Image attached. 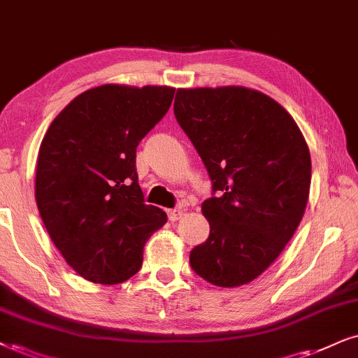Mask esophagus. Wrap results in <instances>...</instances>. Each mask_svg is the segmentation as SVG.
<instances>
[{
    "label": "esophagus",
    "instance_id": "obj_1",
    "mask_svg": "<svg viewBox=\"0 0 358 358\" xmlns=\"http://www.w3.org/2000/svg\"><path fill=\"white\" fill-rule=\"evenodd\" d=\"M167 215H169L171 222H176V220L182 217V209H171L169 213H167Z\"/></svg>",
    "mask_w": 358,
    "mask_h": 358
}]
</instances>
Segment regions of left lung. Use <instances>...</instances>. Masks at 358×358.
I'll list each match as a JSON object with an SVG mask.
<instances>
[{
	"mask_svg": "<svg viewBox=\"0 0 358 358\" xmlns=\"http://www.w3.org/2000/svg\"><path fill=\"white\" fill-rule=\"evenodd\" d=\"M174 114L217 194L202 202L210 232L191 250L192 271L217 287L249 284L279 257L306 213L308 145L277 101L249 87L178 90Z\"/></svg>",
	"mask_w": 358,
	"mask_h": 358,
	"instance_id": "1",
	"label": "left lung"
}]
</instances>
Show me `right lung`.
Instances as JSON below:
<instances>
[{
  "instance_id": "right-lung-1",
  "label": "right lung",
  "mask_w": 358,
  "mask_h": 358,
  "mask_svg": "<svg viewBox=\"0 0 358 358\" xmlns=\"http://www.w3.org/2000/svg\"><path fill=\"white\" fill-rule=\"evenodd\" d=\"M174 87L103 85L74 98L44 134L34 196L66 262L113 285L143 266L145 241L167 215L144 202L136 148L169 111Z\"/></svg>"
}]
</instances>
